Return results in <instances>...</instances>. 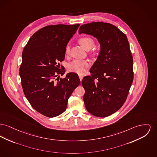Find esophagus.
Instances as JSON below:
<instances>
[{"mask_svg":"<svg viewBox=\"0 0 157 157\" xmlns=\"http://www.w3.org/2000/svg\"><path fill=\"white\" fill-rule=\"evenodd\" d=\"M79 78L81 81H82V80L83 79V76L82 75H81V74H79Z\"/></svg>","mask_w":157,"mask_h":157,"instance_id":"esophagus-1","label":"esophagus"}]
</instances>
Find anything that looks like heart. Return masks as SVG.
I'll use <instances>...</instances> for the list:
<instances>
[{
  "mask_svg": "<svg viewBox=\"0 0 157 157\" xmlns=\"http://www.w3.org/2000/svg\"><path fill=\"white\" fill-rule=\"evenodd\" d=\"M79 44L86 50L92 48L95 44L94 39L90 37H83L80 38L78 40ZM70 53V47L69 46L66 47L65 54L66 55ZM90 62L87 60H74L67 65V69L69 72L78 74H84L87 68L90 66Z\"/></svg>",
  "mask_w": 157,
  "mask_h": 157,
  "instance_id": "obj_1",
  "label": "heart"
}]
</instances>
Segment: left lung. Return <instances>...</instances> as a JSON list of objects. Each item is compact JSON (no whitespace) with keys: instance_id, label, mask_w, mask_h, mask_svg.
Segmentation results:
<instances>
[{"instance_id":"obj_1","label":"left lung","mask_w":157,"mask_h":157,"mask_svg":"<svg viewBox=\"0 0 157 157\" xmlns=\"http://www.w3.org/2000/svg\"><path fill=\"white\" fill-rule=\"evenodd\" d=\"M96 37L101 51L92 65L90 76H85L83 101L92 115L105 117L119 110L126 101L133 81V56L125 34L107 22L82 25L79 34Z\"/></svg>"}]
</instances>
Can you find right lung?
I'll return each instance as SVG.
<instances>
[{
	"instance_id": "right-lung-1",
	"label": "right lung",
	"mask_w": 157,
	"mask_h": 157,
	"mask_svg": "<svg viewBox=\"0 0 157 157\" xmlns=\"http://www.w3.org/2000/svg\"><path fill=\"white\" fill-rule=\"evenodd\" d=\"M79 26L58 24L41 28L23 50L19 68L23 91L33 108L48 117L66 110L69 98L81 82L75 73L59 78L65 71L58 63L65 59L66 47Z\"/></svg>"
}]
</instances>
